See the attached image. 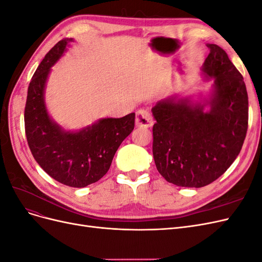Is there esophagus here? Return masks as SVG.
<instances>
[{
    "mask_svg": "<svg viewBox=\"0 0 262 262\" xmlns=\"http://www.w3.org/2000/svg\"><path fill=\"white\" fill-rule=\"evenodd\" d=\"M153 117L150 115L147 110L141 109L137 112L136 117V125L137 126H143V128H149V126L153 125Z\"/></svg>",
    "mask_w": 262,
    "mask_h": 262,
    "instance_id": "esophagus-1",
    "label": "esophagus"
}]
</instances>
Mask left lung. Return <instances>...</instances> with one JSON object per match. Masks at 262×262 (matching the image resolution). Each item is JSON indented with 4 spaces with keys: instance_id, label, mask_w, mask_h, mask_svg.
<instances>
[{
    "instance_id": "obj_1",
    "label": "left lung",
    "mask_w": 262,
    "mask_h": 262,
    "mask_svg": "<svg viewBox=\"0 0 262 262\" xmlns=\"http://www.w3.org/2000/svg\"><path fill=\"white\" fill-rule=\"evenodd\" d=\"M207 46L202 74L205 81L213 78L207 97L193 101L175 94L152 108L156 168L179 187L201 188L223 175L238 156L248 128L242 74L221 47Z\"/></svg>"
}]
</instances>
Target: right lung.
Instances as JSON below:
<instances>
[{
	"label": "right lung",
	"instance_id": "1",
	"mask_svg": "<svg viewBox=\"0 0 262 262\" xmlns=\"http://www.w3.org/2000/svg\"><path fill=\"white\" fill-rule=\"evenodd\" d=\"M72 41L60 40L40 62L28 86L24 117L28 145L39 166L61 184L83 188L106 175L118 147L134 129L136 114L102 118L78 131H67L52 120L45 101L47 80Z\"/></svg>",
	"mask_w": 262,
	"mask_h": 262
}]
</instances>
